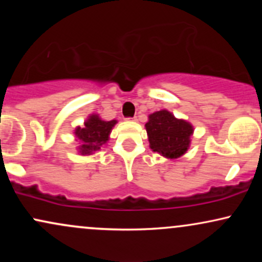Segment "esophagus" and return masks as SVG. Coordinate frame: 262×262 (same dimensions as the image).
Wrapping results in <instances>:
<instances>
[{"instance_id": "obj_1", "label": "esophagus", "mask_w": 262, "mask_h": 262, "mask_svg": "<svg viewBox=\"0 0 262 262\" xmlns=\"http://www.w3.org/2000/svg\"><path fill=\"white\" fill-rule=\"evenodd\" d=\"M127 121L135 122V121H137V117H129V118H127Z\"/></svg>"}]
</instances>
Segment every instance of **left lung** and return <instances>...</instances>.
I'll list each match as a JSON object with an SVG mask.
<instances>
[{"instance_id":"obj_1","label":"left lung","mask_w":262,"mask_h":262,"mask_svg":"<svg viewBox=\"0 0 262 262\" xmlns=\"http://www.w3.org/2000/svg\"><path fill=\"white\" fill-rule=\"evenodd\" d=\"M145 128L150 149L167 159H177L185 154L193 134L191 123L177 119L166 110L150 114Z\"/></svg>"}]
</instances>
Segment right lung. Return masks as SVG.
I'll return each instance as SVG.
<instances>
[{"instance_id": "1", "label": "right lung", "mask_w": 262, "mask_h": 262, "mask_svg": "<svg viewBox=\"0 0 262 262\" xmlns=\"http://www.w3.org/2000/svg\"><path fill=\"white\" fill-rule=\"evenodd\" d=\"M117 121H103L97 114H91L86 119L83 127L75 129V135L80 140L79 152L81 155H91L98 151L110 139L112 128Z\"/></svg>"}]
</instances>
